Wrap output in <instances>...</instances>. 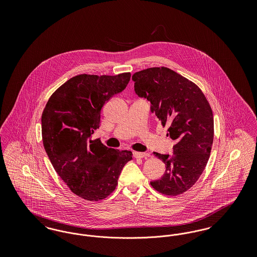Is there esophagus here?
Listing matches in <instances>:
<instances>
[{
    "instance_id": "34e87169",
    "label": "esophagus",
    "mask_w": 257,
    "mask_h": 257,
    "mask_svg": "<svg viewBox=\"0 0 257 257\" xmlns=\"http://www.w3.org/2000/svg\"><path fill=\"white\" fill-rule=\"evenodd\" d=\"M133 156H134L136 159H143V158L147 157V154L143 153V152H134V153H133Z\"/></svg>"
}]
</instances>
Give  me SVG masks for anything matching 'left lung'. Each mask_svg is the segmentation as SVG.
<instances>
[{
	"label": "left lung",
	"mask_w": 257,
	"mask_h": 257,
	"mask_svg": "<svg viewBox=\"0 0 257 257\" xmlns=\"http://www.w3.org/2000/svg\"><path fill=\"white\" fill-rule=\"evenodd\" d=\"M135 92L150 102V110L175 145L172 155L153 152L166 165L152 187L167 196L183 194L196 183L207 164L214 139V118L198 86L167 67H152L132 76Z\"/></svg>",
	"instance_id": "1"
}]
</instances>
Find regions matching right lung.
<instances>
[{"label": "right lung", "mask_w": 257, "mask_h": 257, "mask_svg": "<svg viewBox=\"0 0 257 257\" xmlns=\"http://www.w3.org/2000/svg\"><path fill=\"white\" fill-rule=\"evenodd\" d=\"M131 74H82L60 86L41 116L42 141L50 161L75 195L97 201L115 189L132 152L104 146L92 134L100 126L101 109L120 93Z\"/></svg>", "instance_id": "obj_1"}]
</instances>
